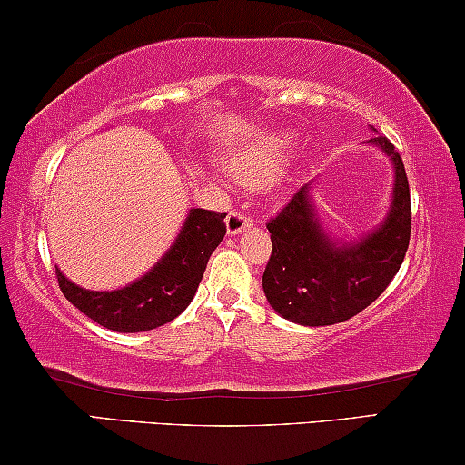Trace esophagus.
<instances>
[{
  "label": "esophagus",
  "instance_id": "esophagus-1",
  "mask_svg": "<svg viewBox=\"0 0 465 465\" xmlns=\"http://www.w3.org/2000/svg\"><path fill=\"white\" fill-rule=\"evenodd\" d=\"M252 226V217L248 213H243V211H231L226 217V232L231 234V237H234V234L243 232L245 228Z\"/></svg>",
  "mask_w": 465,
  "mask_h": 465
}]
</instances>
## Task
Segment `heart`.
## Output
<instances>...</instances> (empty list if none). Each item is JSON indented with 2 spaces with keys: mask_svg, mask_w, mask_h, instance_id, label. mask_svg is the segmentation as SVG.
<instances>
[{
  "mask_svg": "<svg viewBox=\"0 0 465 465\" xmlns=\"http://www.w3.org/2000/svg\"><path fill=\"white\" fill-rule=\"evenodd\" d=\"M291 140L286 135H272L267 140H262L259 146L250 148L242 154H234L228 162V168L242 183L248 185H256L262 183L273 172L278 170V165L282 163L284 154L289 153Z\"/></svg>",
  "mask_w": 465,
  "mask_h": 465,
  "instance_id": "obj_1",
  "label": "heart"
}]
</instances>
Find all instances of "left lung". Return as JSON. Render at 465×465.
<instances>
[{
    "instance_id": "1",
    "label": "left lung",
    "mask_w": 465,
    "mask_h": 465,
    "mask_svg": "<svg viewBox=\"0 0 465 465\" xmlns=\"http://www.w3.org/2000/svg\"><path fill=\"white\" fill-rule=\"evenodd\" d=\"M366 144L386 153L394 168L392 203L380 226L358 239H334L314 213L312 183L267 223L273 250L262 291L269 306L293 323L319 328L351 319L386 291L405 259L411 206L403 159L383 135Z\"/></svg>"
}]
</instances>
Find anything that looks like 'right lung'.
I'll use <instances>...</instances> for the list:
<instances>
[{
    "label": "right lung",
    "mask_w": 465,
    "mask_h": 465,
    "mask_svg": "<svg viewBox=\"0 0 465 465\" xmlns=\"http://www.w3.org/2000/svg\"><path fill=\"white\" fill-rule=\"evenodd\" d=\"M226 213L189 209L168 252L142 278L114 291H90L55 267L62 293L103 328L135 334L170 323L196 295L206 262L226 234Z\"/></svg>",
    "instance_id": "1"
}]
</instances>
